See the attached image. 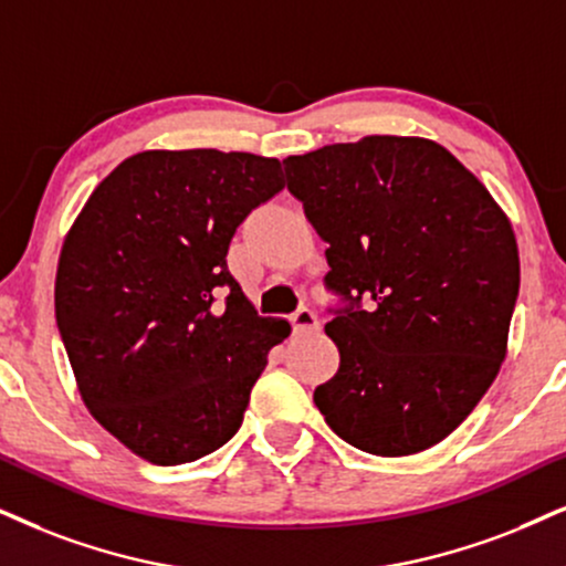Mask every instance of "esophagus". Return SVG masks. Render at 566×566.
<instances>
[{"mask_svg": "<svg viewBox=\"0 0 566 566\" xmlns=\"http://www.w3.org/2000/svg\"><path fill=\"white\" fill-rule=\"evenodd\" d=\"M292 332L295 334H307V332H318V316L311 311V307H300L297 313H292Z\"/></svg>", "mask_w": 566, "mask_h": 566, "instance_id": "34e87169", "label": "esophagus"}]
</instances>
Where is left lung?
<instances>
[{"mask_svg": "<svg viewBox=\"0 0 566 566\" xmlns=\"http://www.w3.org/2000/svg\"><path fill=\"white\" fill-rule=\"evenodd\" d=\"M284 171L328 242L326 287L353 303L326 324L339 370L313 402L363 452H423L475 410L506 357L520 292L510 217L428 138L366 135L290 156Z\"/></svg>", "mask_w": 566, "mask_h": 566, "instance_id": "obj_1", "label": "left lung"}]
</instances>
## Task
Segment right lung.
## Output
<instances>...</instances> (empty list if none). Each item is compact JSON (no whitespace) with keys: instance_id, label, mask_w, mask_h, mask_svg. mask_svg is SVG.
Segmentation results:
<instances>
[{"instance_id":"add662e5","label":"right lung","mask_w":566,"mask_h":566,"mask_svg":"<svg viewBox=\"0 0 566 566\" xmlns=\"http://www.w3.org/2000/svg\"><path fill=\"white\" fill-rule=\"evenodd\" d=\"M282 188V164L266 156L140 151L64 234L54 311L77 391L140 460L217 452L238 433L269 349L290 336L227 269L234 230Z\"/></svg>"}]
</instances>
